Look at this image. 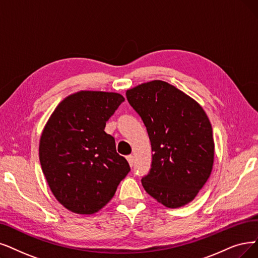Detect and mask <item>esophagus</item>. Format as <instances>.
Returning a JSON list of instances; mask_svg holds the SVG:
<instances>
[{"instance_id": "1", "label": "esophagus", "mask_w": 258, "mask_h": 258, "mask_svg": "<svg viewBox=\"0 0 258 258\" xmlns=\"http://www.w3.org/2000/svg\"><path fill=\"white\" fill-rule=\"evenodd\" d=\"M127 161H128L130 166L132 167V166H133V161H135V160H133V156H131V154H129V156H127Z\"/></svg>"}]
</instances>
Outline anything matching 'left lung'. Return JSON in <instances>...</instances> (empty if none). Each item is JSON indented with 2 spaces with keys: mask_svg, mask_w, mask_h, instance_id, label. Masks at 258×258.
Here are the masks:
<instances>
[{
  "mask_svg": "<svg viewBox=\"0 0 258 258\" xmlns=\"http://www.w3.org/2000/svg\"><path fill=\"white\" fill-rule=\"evenodd\" d=\"M126 96L146 126L153 151L143 187L166 208L189 203L213 169L215 145L207 113L197 101L162 80L139 85Z\"/></svg>",
  "mask_w": 258,
  "mask_h": 258,
  "instance_id": "obj_1",
  "label": "left lung"
}]
</instances>
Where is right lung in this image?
I'll list each match as a JSON object with an SVG mask.
<instances>
[{
    "label": "right lung",
    "mask_w": 258,
    "mask_h": 258,
    "mask_svg": "<svg viewBox=\"0 0 258 258\" xmlns=\"http://www.w3.org/2000/svg\"><path fill=\"white\" fill-rule=\"evenodd\" d=\"M123 100L112 92H77L60 102L44 127L41 168L51 192L71 212H98L130 171L114 138L105 132L106 121Z\"/></svg>",
    "instance_id": "1"
}]
</instances>
